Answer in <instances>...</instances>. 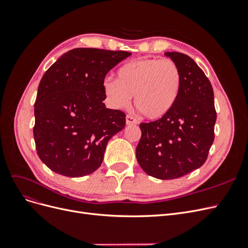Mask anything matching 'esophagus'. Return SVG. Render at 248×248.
<instances>
[{"mask_svg":"<svg viewBox=\"0 0 248 248\" xmlns=\"http://www.w3.org/2000/svg\"><path fill=\"white\" fill-rule=\"evenodd\" d=\"M126 124L127 125H134V124H138V120L134 118L133 116L130 115H127L126 116Z\"/></svg>","mask_w":248,"mask_h":248,"instance_id":"esophagus-1","label":"esophagus"}]
</instances>
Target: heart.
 Listing matches in <instances>:
<instances>
[{"label":"heart","instance_id":"obj_1","mask_svg":"<svg viewBox=\"0 0 248 248\" xmlns=\"http://www.w3.org/2000/svg\"><path fill=\"white\" fill-rule=\"evenodd\" d=\"M181 82V72L171 60L140 59L120 67L117 80L106 79L102 88L114 108H126L134 96V104L142 116L159 120L175 107Z\"/></svg>","mask_w":248,"mask_h":248}]
</instances>
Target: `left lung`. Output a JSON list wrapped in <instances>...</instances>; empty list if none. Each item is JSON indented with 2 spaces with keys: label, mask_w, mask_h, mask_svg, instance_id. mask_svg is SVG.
I'll use <instances>...</instances> for the list:
<instances>
[{
  "label": "left lung",
  "mask_w": 248,
  "mask_h": 248,
  "mask_svg": "<svg viewBox=\"0 0 248 248\" xmlns=\"http://www.w3.org/2000/svg\"><path fill=\"white\" fill-rule=\"evenodd\" d=\"M164 55L179 67L181 91L166 117L140 124L137 159L149 176L171 180L205 163L214 140L216 110L211 82L198 64L181 52Z\"/></svg>",
  "instance_id": "1"
}]
</instances>
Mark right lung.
Segmentation results:
<instances>
[{
  "label": "right lung",
  "instance_id": "right-lung-1",
  "mask_svg": "<svg viewBox=\"0 0 248 248\" xmlns=\"http://www.w3.org/2000/svg\"><path fill=\"white\" fill-rule=\"evenodd\" d=\"M131 54L74 48L44 73L35 102L37 154L52 171L66 177L92 174L108 140L125 127V114L106 108L102 84L108 72Z\"/></svg>",
  "mask_w": 248,
  "mask_h": 248
}]
</instances>
